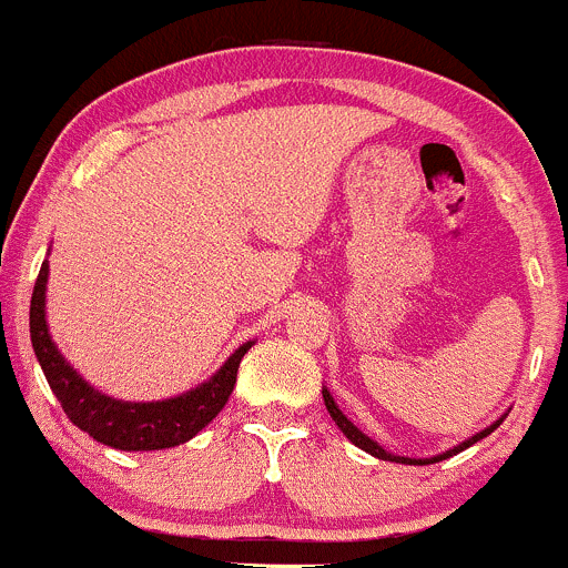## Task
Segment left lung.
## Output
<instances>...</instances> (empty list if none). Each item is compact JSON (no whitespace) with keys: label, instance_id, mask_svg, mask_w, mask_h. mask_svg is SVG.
<instances>
[{"label":"left lung","instance_id":"8db88e82","mask_svg":"<svg viewBox=\"0 0 568 568\" xmlns=\"http://www.w3.org/2000/svg\"><path fill=\"white\" fill-rule=\"evenodd\" d=\"M322 397H325V406H327V412H331V417H333V420H336V426L342 428V434H344V437L349 439V443H353V445H358V448H362V452L373 454V457L384 459V463H400V465H432V463H443V459H448V457H454V454L465 452V448H470V445H474V443H479V439H485L487 434H490V432H496V428L501 426V420H505V417H507V415H501L499 420H493L490 426H487V428H481V432H476L474 437L463 439V443H459V445H454V448H448V452H443V454H434V457H426V459H415V457H397V454L386 452L384 445H378V443H375L373 437H367V434H364L362 428L356 426V423H353V420H347V417H344V412L338 409V406H336V400H333V395H331V389H327V386H322Z\"/></svg>","mask_w":568,"mask_h":568}]
</instances>
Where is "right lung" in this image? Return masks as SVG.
<instances>
[{
  "instance_id": "1",
  "label": "right lung",
  "mask_w": 568,
  "mask_h": 568,
  "mask_svg": "<svg viewBox=\"0 0 568 568\" xmlns=\"http://www.w3.org/2000/svg\"><path fill=\"white\" fill-rule=\"evenodd\" d=\"M47 277H50V260L41 263L33 300H30V342L58 404L81 432L120 452H162V448L193 439L224 409L235 389L241 358L254 342L241 344L221 364L219 373H212L204 384L182 395L148 400V404L145 400H116L83 381V375L61 356L58 344L52 342L50 325H47Z\"/></svg>"
}]
</instances>
